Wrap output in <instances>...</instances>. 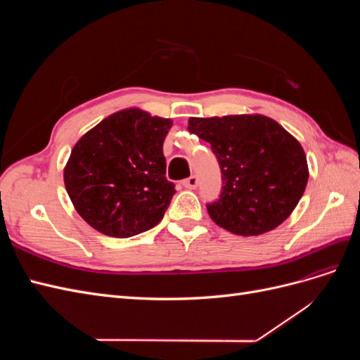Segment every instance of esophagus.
<instances>
[{"label":"esophagus","instance_id":"1","mask_svg":"<svg viewBox=\"0 0 360 360\" xmlns=\"http://www.w3.org/2000/svg\"><path fill=\"white\" fill-rule=\"evenodd\" d=\"M183 186L186 189H195L198 186V179L195 176H191L186 180H183Z\"/></svg>","mask_w":360,"mask_h":360}]
</instances>
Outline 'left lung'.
Listing matches in <instances>:
<instances>
[{
  "mask_svg": "<svg viewBox=\"0 0 360 360\" xmlns=\"http://www.w3.org/2000/svg\"><path fill=\"white\" fill-rule=\"evenodd\" d=\"M188 130L212 146L222 172L213 222L237 236L275 230L296 209L308 183L307 155L275 120L258 114L189 118Z\"/></svg>",
  "mask_w": 360,
  "mask_h": 360,
  "instance_id": "8db88e82",
  "label": "left lung"
}]
</instances>
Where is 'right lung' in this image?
Returning <instances> with one entry per match:
<instances>
[{
    "label": "right lung",
    "mask_w": 360,
    "mask_h": 360,
    "mask_svg": "<svg viewBox=\"0 0 360 360\" xmlns=\"http://www.w3.org/2000/svg\"><path fill=\"white\" fill-rule=\"evenodd\" d=\"M171 126L169 118L130 108L106 117L76 143L64 184L94 230L126 238L162 221L176 193L163 156Z\"/></svg>",
    "instance_id": "1"
}]
</instances>
